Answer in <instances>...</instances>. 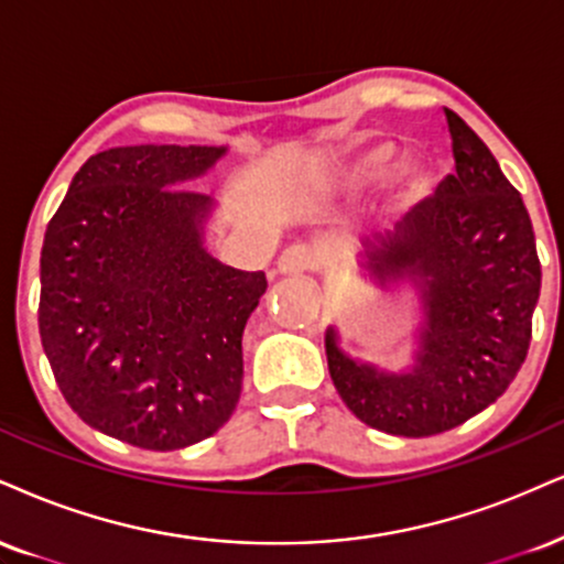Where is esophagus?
<instances>
[{
    "label": "esophagus",
    "instance_id": "obj_1",
    "mask_svg": "<svg viewBox=\"0 0 564 564\" xmlns=\"http://www.w3.org/2000/svg\"><path fill=\"white\" fill-rule=\"evenodd\" d=\"M315 252H312L310 247H304V243H294V247H289L286 252L278 257V273L283 275H300V273H310V270H315Z\"/></svg>",
    "mask_w": 564,
    "mask_h": 564
}]
</instances>
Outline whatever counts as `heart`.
I'll use <instances>...</instances> for the list:
<instances>
[{"instance_id": "obj_1", "label": "heart", "mask_w": 564, "mask_h": 564, "mask_svg": "<svg viewBox=\"0 0 564 564\" xmlns=\"http://www.w3.org/2000/svg\"><path fill=\"white\" fill-rule=\"evenodd\" d=\"M393 167V147L391 144H376L368 152L362 154L351 167V186L357 188H368V186H378V183L389 178ZM399 205L410 207L417 205L425 194L431 192L433 186V175L431 167L425 165L423 160H406L402 165V173H399Z\"/></svg>"}]
</instances>
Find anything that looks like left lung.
Masks as SVG:
<instances>
[{
  "instance_id": "left-lung-1",
  "label": "left lung",
  "mask_w": 564,
  "mask_h": 564,
  "mask_svg": "<svg viewBox=\"0 0 564 564\" xmlns=\"http://www.w3.org/2000/svg\"><path fill=\"white\" fill-rule=\"evenodd\" d=\"M446 131L457 173L362 252L365 275L381 289H417L412 365L393 372L362 362L338 347L334 325L325 330L344 404L370 429L406 438L457 429L497 402L525 362L541 291L518 188L457 112L446 110Z\"/></svg>"
}]
</instances>
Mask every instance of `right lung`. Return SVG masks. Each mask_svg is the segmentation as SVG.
<instances>
[{"label":"right lung","instance_id":"add662e5","mask_svg":"<svg viewBox=\"0 0 564 564\" xmlns=\"http://www.w3.org/2000/svg\"><path fill=\"white\" fill-rule=\"evenodd\" d=\"M226 152L107 149L46 226L39 334L54 381L86 425L139 449L192 446L239 404L243 325L268 278L207 252L215 202L183 188Z\"/></svg>","mask_w":564,"mask_h":564}]
</instances>
